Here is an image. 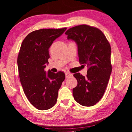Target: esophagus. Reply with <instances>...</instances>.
Returning a JSON list of instances; mask_svg holds the SVG:
<instances>
[{"instance_id":"obj_1","label":"esophagus","mask_w":132,"mask_h":132,"mask_svg":"<svg viewBox=\"0 0 132 132\" xmlns=\"http://www.w3.org/2000/svg\"><path fill=\"white\" fill-rule=\"evenodd\" d=\"M73 76V74L70 73H69V72H66L65 73V77L66 78H69L70 77H72Z\"/></svg>"}]
</instances>
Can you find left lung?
Listing matches in <instances>:
<instances>
[{
	"mask_svg": "<svg viewBox=\"0 0 132 132\" xmlns=\"http://www.w3.org/2000/svg\"><path fill=\"white\" fill-rule=\"evenodd\" d=\"M65 34L77 44L79 62L88 67L86 77L73 75L78 81L74 98L82 106H93L102 97L111 74L110 43L100 30L86 25L70 28Z\"/></svg>",
	"mask_w": 132,
	"mask_h": 132,
	"instance_id": "left-lung-1",
	"label": "left lung"
}]
</instances>
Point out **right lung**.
Masks as SVG:
<instances>
[{
  "label": "right lung",
  "instance_id": "obj_1",
  "mask_svg": "<svg viewBox=\"0 0 132 132\" xmlns=\"http://www.w3.org/2000/svg\"><path fill=\"white\" fill-rule=\"evenodd\" d=\"M67 29H43L31 32L23 39L18 57L20 80L26 97L39 110H48L57 101L64 80L63 71L54 73L45 68L48 64L49 48Z\"/></svg>",
  "mask_w": 132,
  "mask_h": 132
}]
</instances>
